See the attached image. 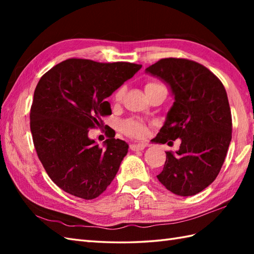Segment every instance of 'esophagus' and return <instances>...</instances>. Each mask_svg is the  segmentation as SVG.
<instances>
[{"mask_svg": "<svg viewBox=\"0 0 254 254\" xmlns=\"http://www.w3.org/2000/svg\"><path fill=\"white\" fill-rule=\"evenodd\" d=\"M145 147H146V144L144 143H138V144H131L130 145V149L134 150V152H137V150H143Z\"/></svg>", "mask_w": 254, "mask_h": 254, "instance_id": "34e87169", "label": "esophagus"}]
</instances>
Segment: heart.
Segmentation results:
<instances>
[{
	"label": "heart",
	"instance_id": "1",
	"mask_svg": "<svg viewBox=\"0 0 254 254\" xmlns=\"http://www.w3.org/2000/svg\"><path fill=\"white\" fill-rule=\"evenodd\" d=\"M159 83L157 82H149L145 86V88H148L150 86L157 85ZM124 93L123 87H120L119 89L116 90V93L113 94L112 96V100L115 102H119L121 100L122 96ZM121 128L122 131L128 135L130 137H134V138H141L143 137L145 134H146L147 131V127L142 120L139 119H127V120L123 121L121 124Z\"/></svg>",
	"mask_w": 254,
	"mask_h": 254
}]
</instances>
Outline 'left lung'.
I'll return each mask as SVG.
<instances>
[{
    "mask_svg": "<svg viewBox=\"0 0 254 254\" xmlns=\"http://www.w3.org/2000/svg\"><path fill=\"white\" fill-rule=\"evenodd\" d=\"M146 73L165 80L175 96L153 141L181 139L179 150L166 152L157 178L177 195H194L216 179L227 155L233 132L227 93L216 75L188 59H161Z\"/></svg>",
    "mask_w": 254,
    "mask_h": 254,
    "instance_id": "left-lung-1",
    "label": "left lung"
}]
</instances>
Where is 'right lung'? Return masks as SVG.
I'll return each instance as SVG.
<instances>
[{
    "instance_id": "add662e5",
    "label": "right lung",
    "mask_w": 254,
    "mask_h": 254,
    "mask_svg": "<svg viewBox=\"0 0 254 254\" xmlns=\"http://www.w3.org/2000/svg\"><path fill=\"white\" fill-rule=\"evenodd\" d=\"M141 67L67 59L38 82L30 108L32 141L48 176L63 191L93 199L115 179L128 145L107 134L101 148L88 132L111 113L107 97Z\"/></svg>"
}]
</instances>
